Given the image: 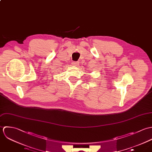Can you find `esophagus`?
Segmentation results:
<instances>
[{"label": "esophagus", "instance_id": "obj_1", "mask_svg": "<svg viewBox=\"0 0 152 152\" xmlns=\"http://www.w3.org/2000/svg\"><path fill=\"white\" fill-rule=\"evenodd\" d=\"M79 62L78 61H73V66H78L79 65Z\"/></svg>", "mask_w": 152, "mask_h": 152}]
</instances>
